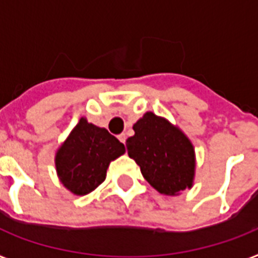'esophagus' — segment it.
<instances>
[{"instance_id": "obj_1", "label": "esophagus", "mask_w": 258, "mask_h": 258, "mask_svg": "<svg viewBox=\"0 0 258 258\" xmlns=\"http://www.w3.org/2000/svg\"><path fill=\"white\" fill-rule=\"evenodd\" d=\"M117 139H119L121 143H125V139H127V137H125V134H120V135L117 137Z\"/></svg>"}]
</instances>
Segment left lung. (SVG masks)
<instances>
[{"label": "left lung", "instance_id": "left-lung-1", "mask_svg": "<svg viewBox=\"0 0 258 258\" xmlns=\"http://www.w3.org/2000/svg\"><path fill=\"white\" fill-rule=\"evenodd\" d=\"M125 142L128 157L142 175L163 196H179L191 188L196 176V151L187 135L166 117L146 112L133 125Z\"/></svg>", "mask_w": 258, "mask_h": 258}]
</instances>
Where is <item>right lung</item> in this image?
Masks as SVG:
<instances>
[{
	"instance_id": "right-lung-1",
	"label": "right lung",
	"mask_w": 258,
	"mask_h": 258,
	"mask_svg": "<svg viewBox=\"0 0 258 258\" xmlns=\"http://www.w3.org/2000/svg\"><path fill=\"white\" fill-rule=\"evenodd\" d=\"M124 153V145L107 130L82 117L56 151V172L67 190L86 196L104 182L109 163Z\"/></svg>"
}]
</instances>
